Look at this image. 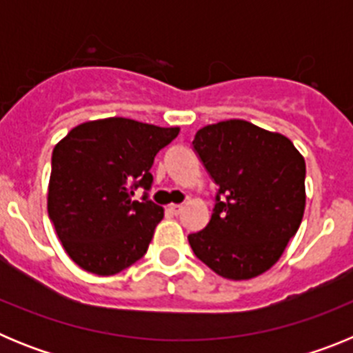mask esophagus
I'll list each match as a JSON object with an SVG mask.
<instances>
[{
  "label": "esophagus",
  "mask_w": 353,
  "mask_h": 353,
  "mask_svg": "<svg viewBox=\"0 0 353 353\" xmlns=\"http://www.w3.org/2000/svg\"><path fill=\"white\" fill-rule=\"evenodd\" d=\"M182 210H183V205H176V203L170 205V212H171V214H173V215H179Z\"/></svg>",
  "instance_id": "34e87169"
}]
</instances>
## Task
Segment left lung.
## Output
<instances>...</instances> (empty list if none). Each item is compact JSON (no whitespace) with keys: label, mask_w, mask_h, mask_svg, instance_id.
I'll return each mask as SVG.
<instances>
[{"label":"left lung","mask_w":353,"mask_h":353,"mask_svg":"<svg viewBox=\"0 0 353 353\" xmlns=\"http://www.w3.org/2000/svg\"><path fill=\"white\" fill-rule=\"evenodd\" d=\"M192 146L219 187L208 224L187 236L196 258L233 281L260 276L301 226L304 157L283 134L245 120L203 127Z\"/></svg>","instance_id":"left-lung-1"}]
</instances>
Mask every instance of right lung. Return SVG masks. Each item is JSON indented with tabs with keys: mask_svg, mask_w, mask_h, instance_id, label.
I'll return each instance as SVG.
<instances>
[{
	"mask_svg": "<svg viewBox=\"0 0 353 353\" xmlns=\"http://www.w3.org/2000/svg\"><path fill=\"white\" fill-rule=\"evenodd\" d=\"M179 132L114 117L81 123L54 146L49 219L81 269L113 276L145 256L164 217L146 192L150 168ZM138 186L145 189L141 202L132 199Z\"/></svg>",
	"mask_w": 353,
	"mask_h": 353,
	"instance_id": "add662e5",
	"label": "right lung"
}]
</instances>
